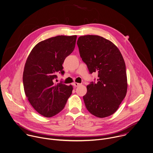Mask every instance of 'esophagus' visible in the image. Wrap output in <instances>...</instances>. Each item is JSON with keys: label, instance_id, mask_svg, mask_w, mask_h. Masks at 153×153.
<instances>
[{"label": "esophagus", "instance_id": "1", "mask_svg": "<svg viewBox=\"0 0 153 153\" xmlns=\"http://www.w3.org/2000/svg\"><path fill=\"white\" fill-rule=\"evenodd\" d=\"M82 85V84H80V83H74V87H78V86H79V85Z\"/></svg>", "mask_w": 153, "mask_h": 153}]
</instances>
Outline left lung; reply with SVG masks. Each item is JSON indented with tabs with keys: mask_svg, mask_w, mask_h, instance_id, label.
I'll use <instances>...</instances> for the list:
<instances>
[{
	"mask_svg": "<svg viewBox=\"0 0 153 153\" xmlns=\"http://www.w3.org/2000/svg\"><path fill=\"white\" fill-rule=\"evenodd\" d=\"M77 44L90 74L98 73L97 82H91L87 86L85 107L94 116L108 117L117 111L127 93L124 59L111 42L99 36H80Z\"/></svg>",
	"mask_w": 153,
	"mask_h": 153,
	"instance_id": "obj_1",
	"label": "left lung"
}]
</instances>
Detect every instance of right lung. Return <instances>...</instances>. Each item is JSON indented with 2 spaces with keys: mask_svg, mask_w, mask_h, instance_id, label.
<instances>
[{
  "mask_svg": "<svg viewBox=\"0 0 153 153\" xmlns=\"http://www.w3.org/2000/svg\"><path fill=\"white\" fill-rule=\"evenodd\" d=\"M77 36H57L39 42L30 52L25 66L23 83L29 102L46 117L65 107L73 90L71 85L54 84L56 74H65L62 65L74 49Z\"/></svg>",
  "mask_w": 153,
  "mask_h": 153,
  "instance_id": "obj_1",
  "label": "right lung"
}]
</instances>
